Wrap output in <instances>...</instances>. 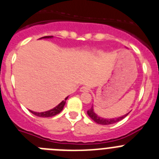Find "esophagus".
<instances>
[{
  "label": "esophagus",
  "mask_w": 159,
  "mask_h": 159,
  "mask_svg": "<svg viewBox=\"0 0 159 159\" xmlns=\"http://www.w3.org/2000/svg\"><path fill=\"white\" fill-rule=\"evenodd\" d=\"M89 90V89L87 86H85V85L81 87V89H80V91H81V92H88Z\"/></svg>",
  "instance_id": "obj_1"
}]
</instances>
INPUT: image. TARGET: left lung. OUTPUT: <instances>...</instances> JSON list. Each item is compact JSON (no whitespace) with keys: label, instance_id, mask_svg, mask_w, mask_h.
<instances>
[{"label":"left lung","instance_id":"1","mask_svg":"<svg viewBox=\"0 0 159 159\" xmlns=\"http://www.w3.org/2000/svg\"><path fill=\"white\" fill-rule=\"evenodd\" d=\"M128 113H129V112H128ZM128 113L123 116L118 117V118L104 119V118H102V117L98 116H97V114L93 111V107L90 108L89 110L87 111V114H88V116L90 117V118L92 119L94 122H96L98 124H102V125H109V124H115V123L119 122V121H120L121 120H123L124 118H125V117L128 115Z\"/></svg>","mask_w":159,"mask_h":159}]
</instances>
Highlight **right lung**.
I'll return each instance as SVG.
<instances>
[{
	"instance_id": "obj_1",
	"label": "right lung",
	"mask_w": 159,
	"mask_h": 159,
	"mask_svg": "<svg viewBox=\"0 0 159 159\" xmlns=\"http://www.w3.org/2000/svg\"><path fill=\"white\" fill-rule=\"evenodd\" d=\"M53 36H44L42 37V38L44 39H48V38H52ZM41 38V39H42ZM67 97L65 99V101H62V102L60 103L58 105H57L55 108H52V109L49 110V111H43V112H35V111H30L32 114L34 115L37 116H39V117H51V116H54L57 115L60 112V111H62L63 109V107L66 104V101Z\"/></svg>"
}]
</instances>
